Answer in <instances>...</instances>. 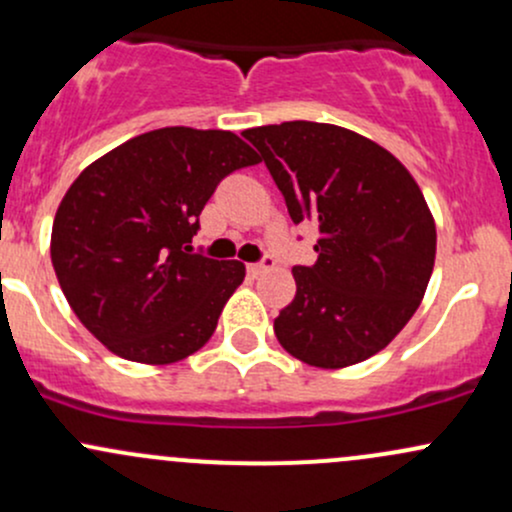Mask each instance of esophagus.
<instances>
[{
  "label": "esophagus",
  "instance_id": "esophagus-1",
  "mask_svg": "<svg viewBox=\"0 0 512 512\" xmlns=\"http://www.w3.org/2000/svg\"><path fill=\"white\" fill-rule=\"evenodd\" d=\"M272 267H274V260H272V257H265V260L257 262V265H250V267H247V272H250L252 277H260V274L269 272V269H272Z\"/></svg>",
  "mask_w": 512,
  "mask_h": 512
}]
</instances>
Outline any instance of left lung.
Returning <instances> with one entry per match:
<instances>
[{
  "instance_id": "8db88e82",
  "label": "left lung",
  "mask_w": 512,
  "mask_h": 512,
  "mask_svg": "<svg viewBox=\"0 0 512 512\" xmlns=\"http://www.w3.org/2000/svg\"><path fill=\"white\" fill-rule=\"evenodd\" d=\"M294 223L318 228L311 267L274 318L291 357L320 369L364 362L413 318L435 267L428 201L398 157L350 128L286 121L247 128Z\"/></svg>"
}]
</instances>
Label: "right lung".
<instances>
[{
    "label": "right lung",
    "mask_w": 512,
    "mask_h": 512,
    "mask_svg": "<svg viewBox=\"0 0 512 512\" xmlns=\"http://www.w3.org/2000/svg\"><path fill=\"white\" fill-rule=\"evenodd\" d=\"M260 162L230 131L170 126L84 167L60 201L50 260L67 303L106 350L172 364L209 342L245 265L189 255L223 177Z\"/></svg>",
    "instance_id": "right-lung-1"
}]
</instances>
